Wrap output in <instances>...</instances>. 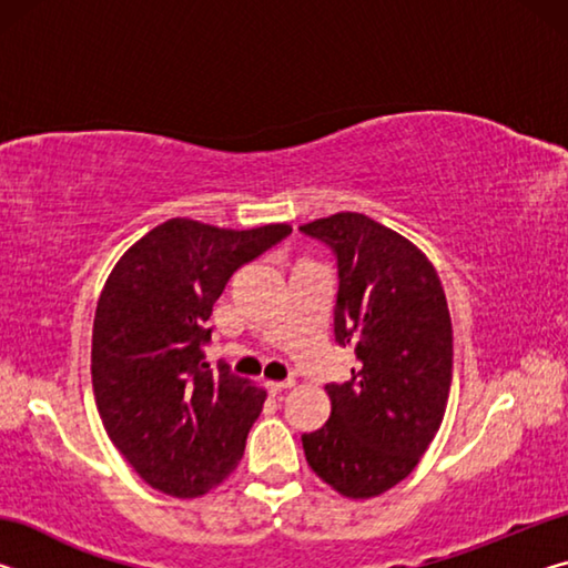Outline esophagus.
I'll return each mask as SVG.
<instances>
[{
  "label": "esophagus",
  "mask_w": 568,
  "mask_h": 568,
  "mask_svg": "<svg viewBox=\"0 0 568 568\" xmlns=\"http://www.w3.org/2000/svg\"><path fill=\"white\" fill-rule=\"evenodd\" d=\"M285 388H293L291 378H287V381H267V390H271V393H281Z\"/></svg>",
  "instance_id": "34e87169"
}]
</instances>
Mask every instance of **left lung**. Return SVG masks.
<instances>
[{"label":"left lung","instance_id":"1","mask_svg":"<svg viewBox=\"0 0 568 568\" xmlns=\"http://www.w3.org/2000/svg\"><path fill=\"white\" fill-rule=\"evenodd\" d=\"M338 267L333 333L355 351L351 381L328 383L331 418L303 434L315 474L348 498L400 484L444 420L454 331L434 265L406 237L361 213L301 225Z\"/></svg>","mask_w":568,"mask_h":568}]
</instances>
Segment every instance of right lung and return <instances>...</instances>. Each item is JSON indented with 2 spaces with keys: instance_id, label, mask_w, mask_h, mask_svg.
<instances>
[{
  "instance_id": "right-lung-1",
  "label": "right lung",
  "mask_w": 568,
  "mask_h": 568,
  "mask_svg": "<svg viewBox=\"0 0 568 568\" xmlns=\"http://www.w3.org/2000/svg\"><path fill=\"white\" fill-rule=\"evenodd\" d=\"M291 225L225 230L172 217L120 257L92 328V388L104 430L152 488L195 498L237 468L265 390L205 363L210 315L240 265Z\"/></svg>"
}]
</instances>
